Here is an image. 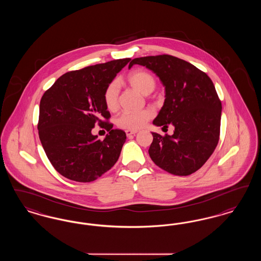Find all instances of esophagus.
Masks as SVG:
<instances>
[{"label": "esophagus", "instance_id": "34e87169", "mask_svg": "<svg viewBox=\"0 0 261 261\" xmlns=\"http://www.w3.org/2000/svg\"><path fill=\"white\" fill-rule=\"evenodd\" d=\"M136 134L137 131H134V130H126V135H127V137L134 136Z\"/></svg>", "mask_w": 261, "mask_h": 261}]
</instances>
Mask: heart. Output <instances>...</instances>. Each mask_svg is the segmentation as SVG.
<instances>
[{
  "mask_svg": "<svg viewBox=\"0 0 261 261\" xmlns=\"http://www.w3.org/2000/svg\"><path fill=\"white\" fill-rule=\"evenodd\" d=\"M126 83L130 87L134 88L143 95L150 94L156 85L153 75L143 69H136L129 72L125 77ZM119 90L116 82H111L103 90L102 99L107 109L114 112L118 108ZM152 112L149 110L140 112H123L116 119V124L120 128L128 130H138L146 124L152 117Z\"/></svg>",
  "mask_w": 261,
  "mask_h": 261,
  "instance_id": "obj_1",
  "label": "heart"
}]
</instances>
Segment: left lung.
Wrapping results in <instances>:
<instances>
[{"instance_id": "left-lung-1", "label": "left lung", "mask_w": 261, "mask_h": 261, "mask_svg": "<svg viewBox=\"0 0 261 261\" xmlns=\"http://www.w3.org/2000/svg\"><path fill=\"white\" fill-rule=\"evenodd\" d=\"M165 87L163 107L153 124L173 125L172 136H153L149 154L163 170L178 176L196 172L210 159L220 135L221 100L211 78L192 63L169 55L137 58Z\"/></svg>"}]
</instances>
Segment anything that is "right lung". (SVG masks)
<instances>
[{"instance_id": "add662e5", "label": "right lung", "mask_w": 261, "mask_h": 261, "mask_svg": "<svg viewBox=\"0 0 261 261\" xmlns=\"http://www.w3.org/2000/svg\"><path fill=\"white\" fill-rule=\"evenodd\" d=\"M131 59L91 65L62 75L40 101L38 131L54 168L76 182H92L117 162L126 140L112 129L103 90ZM96 124L109 134L100 141L90 131Z\"/></svg>"}]
</instances>
